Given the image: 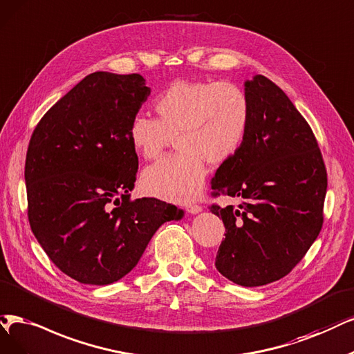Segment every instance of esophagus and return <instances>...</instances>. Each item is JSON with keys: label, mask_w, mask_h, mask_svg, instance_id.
<instances>
[{"label": "esophagus", "mask_w": 354, "mask_h": 354, "mask_svg": "<svg viewBox=\"0 0 354 354\" xmlns=\"http://www.w3.org/2000/svg\"><path fill=\"white\" fill-rule=\"evenodd\" d=\"M185 208H187V212L191 213V214H198V213L203 212V207L198 205V204H189Z\"/></svg>", "instance_id": "esophagus-1"}]
</instances>
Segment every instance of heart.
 Instances as JSON below:
<instances>
[{"label":"heart","instance_id":"heart-1","mask_svg":"<svg viewBox=\"0 0 354 354\" xmlns=\"http://www.w3.org/2000/svg\"><path fill=\"white\" fill-rule=\"evenodd\" d=\"M157 120L136 115L128 140L142 159L159 157L175 137L176 154L142 172L141 187L151 197L188 203L201 192L205 162L223 165L238 154L251 125V102L229 82L170 83L154 100Z\"/></svg>","mask_w":354,"mask_h":354}]
</instances>
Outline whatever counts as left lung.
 I'll return each mask as SVG.
<instances>
[{
    "instance_id": "obj_1",
    "label": "left lung",
    "mask_w": 354,
    "mask_h": 354,
    "mask_svg": "<svg viewBox=\"0 0 354 354\" xmlns=\"http://www.w3.org/2000/svg\"><path fill=\"white\" fill-rule=\"evenodd\" d=\"M245 93L250 131L212 179L214 195L242 203L210 210L226 227L216 268L233 283L257 287L287 276L318 238L326 169L309 124L277 84L255 75Z\"/></svg>"
}]
</instances>
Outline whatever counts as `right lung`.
Listing matches in <instances>:
<instances>
[{
	"label": "right lung",
	"mask_w": 354,
	"mask_h": 354,
	"mask_svg": "<svg viewBox=\"0 0 354 354\" xmlns=\"http://www.w3.org/2000/svg\"><path fill=\"white\" fill-rule=\"evenodd\" d=\"M150 96L140 74L86 75L36 125L24 179L32 232L64 274L104 286L133 270L165 221L184 212L131 200L138 157L131 120Z\"/></svg>",
	"instance_id": "1"
}]
</instances>
